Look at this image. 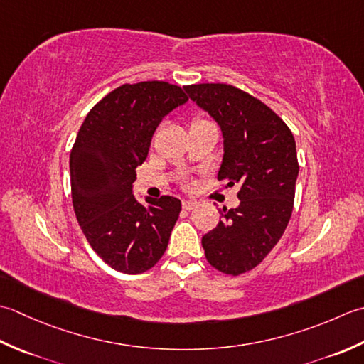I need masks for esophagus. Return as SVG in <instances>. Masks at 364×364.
<instances>
[{
  "instance_id": "34e87169",
  "label": "esophagus",
  "mask_w": 364,
  "mask_h": 364,
  "mask_svg": "<svg viewBox=\"0 0 364 364\" xmlns=\"http://www.w3.org/2000/svg\"><path fill=\"white\" fill-rule=\"evenodd\" d=\"M198 205V203L195 201V199H183L182 201V207L185 210H191V209H195V207Z\"/></svg>"
}]
</instances>
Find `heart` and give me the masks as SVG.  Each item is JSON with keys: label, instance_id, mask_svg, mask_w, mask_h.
I'll return each instance as SVG.
<instances>
[{"label": "heart", "instance_id": "heart-1", "mask_svg": "<svg viewBox=\"0 0 364 364\" xmlns=\"http://www.w3.org/2000/svg\"><path fill=\"white\" fill-rule=\"evenodd\" d=\"M209 121L205 119V117H201V116H196L193 117L191 119V127H196V125H203V124H207Z\"/></svg>", "mask_w": 364, "mask_h": 364}]
</instances>
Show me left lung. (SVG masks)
<instances>
[{"instance_id": "8db88e82", "label": "left lung", "mask_w": 364, "mask_h": 364, "mask_svg": "<svg viewBox=\"0 0 364 364\" xmlns=\"http://www.w3.org/2000/svg\"><path fill=\"white\" fill-rule=\"evenodd\" d=\"M188 97L218 122L225 138L218 181L239 187L237 209L203 237L205 259L226 275H242L264 261L291 220L299 176L291 129L264 102L225 83L185 86Z\"/></svg>"}]
</instances>
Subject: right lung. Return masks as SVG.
<instances>
[{
  "mask_svg": "<svg viewBox=\"0 0 364 364\" xmlns=\"http://www.w3.org/2000/svg\"><path fill=\"white\" fill-rule=\"evenodd\" d=\"M188 100L166 81L125 83L89 111L70 152L72 203L86 240L111 269L136 275L157 264L182 210L174 196L132 195L135 169L163 117Z\"/></svg>",
  "mask_w": 364,
  "mask_h": 364,
  "instance_id": "add662e5",
  "label": "right lung"
}]
</instances>
